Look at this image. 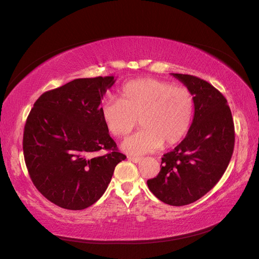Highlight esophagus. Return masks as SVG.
<instances>
[{"label":"esophagus","mask_w":259,"mask_h":259,"mask_svg":"<svg viewBox=\"0 0 259 259\" xmlns=\"http://www.w3.org/2000/svg\"><path fill=\"white\" fill-rule=\"evenodd\" d=\"M127 159L132 162H134V163H138V162L143 160V158H140V156H132V155H128Z\"/></svg>","instance_id":"esophagus-1"}]
</instances>
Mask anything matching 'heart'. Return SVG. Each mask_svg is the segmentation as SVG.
Returning <instances> with one entry per match:
<instances>
[{
    "label": "heart",
    "mask_w": 259,
    "mask_h": 259,
    "mask_svg": "<svg viewBox=\"0 0 259 259\" xmlns=\"http://www.w3.org/2000/svg\"><path fill=\"white\" fill-rule=\"evenodd\" d=\"M193 112L189 89L151 77L123 85L120 99L107 98L100 107L101 117L115 137L130 134L139 119L143 128L122 144L125 152L135 155L179 143L190 128Z\"/></svg>",
    "instance_id": "heart-1"
}]
</instances>
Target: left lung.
Listing matches in <instances>:
<instances>
[{
	"label": "left lung",
	"mask_w": 259,
	"mask_h": 259,
	"mask_svg": "<svg viewBox=\"0 0 259 259\" xmlns=\"http://www.w3.org/2000/svg\"><path fill=\"white\" fill-rule=\"evenodd\" d=\"M194 98V116L185 139L163 155L158 176L147 185L166 204L183 206L206 194L228 167L234 148V124L223 94L190 74L173 73Z\"/></svg>",
	"instance_id": "obj_1"
}]
</instances>
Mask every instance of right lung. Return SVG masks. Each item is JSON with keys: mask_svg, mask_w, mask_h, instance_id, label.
<instances>
[{"mask_svg": "<svg viewBox=\"0 0 259 259\" xmlns=\"http://www.w3.org/2000/svg\"><path fill=\"white\" fill-rule=\"evenodd\" d=\"M113 76L75 79L35 101L23 131V155L36 189L54 204L79 210L93 205L110 184L119 152L100 104ZM100 150L108 153L96 157Z\"/></svg>", "mask_w": 259, "mask_h": 259, "instance_id": "right-lung-1", "label": "right lung"}]
</instances>
